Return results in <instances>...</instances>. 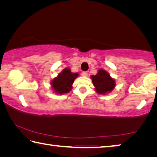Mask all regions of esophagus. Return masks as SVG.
Returning <instances> with one entry per match:
<instances>
[{"instance_id":"obj_1","label":"esophagus","mask_w":157,"mask_h":157,"mask_svg":"<svg viewBox=\"0 0 157 157\" xmlns=\"http://www.w3.org/2000/svg\"><path fill=\"white\" fill-rule=\"evenodd\" d=\"M82 75L84 77H86L87 75H88V73H87L86 71H84V72L82 73Z\"/></svg>"}]
</instances>
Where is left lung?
I'll list each match as a JSON object with an SVG mask.
<instances>
[{
    "mask_svg": "<svg viewBox=\"0 0 157 157\" xmlns=\"http://www.w3.org/2000/svg\"><path fill=\"white\" fill-rule=\"evenodd\" d=\"M95 91L100 94H105L112 91L115 87V80L105 70L100 69L95 75L91 77Z\"/></svg>",
    "mask_w": 157,
    "mask_h": 157,
    "instance_id": "8db88e82",
    "label": "left lung"
}]
</instances>
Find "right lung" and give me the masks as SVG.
I'll return each instance as SVG.
<instances>
[{
  "instance_id": "right-lung-1",
  "label": "right lung",
  "mask_w": 157,
  "mask_h": 157,
  "mask_svg": "<svg viewBox=\"0 0 157 157\" xmlns=\"http://www.w3.org/2000/svg\"><path fill=\"white\" fill-rule=\"evenodd\" d=\"M78 74L71 72L70 68H65L51 82L53 90L59 94H66L72 89V84Z\"/></svg>"
}]
</instances>
